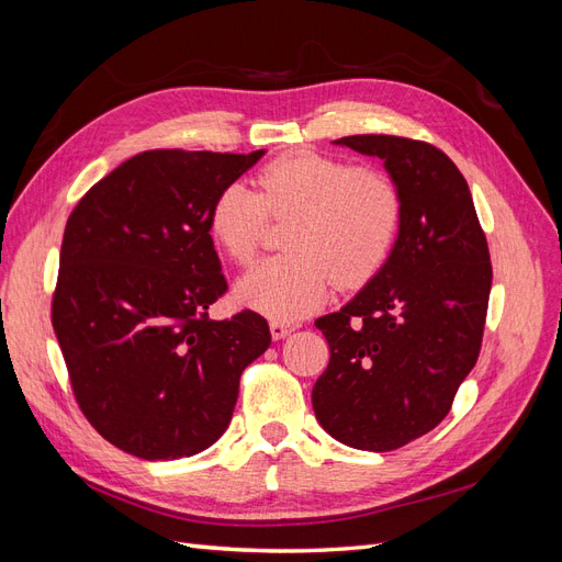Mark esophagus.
Masks as SVG:
<instances>
[{
	"instance_id": "esophagus-1",
	"label": "esophagus",
	"mask_w": 562,
	"mask_h": 562,
	"mask_svg": "<svg viewBox=\"0 0 562 562\" xmlns=\"http://www.w3.org/2000/svg\"><path fill=\"white\" fill-rule=\"evenodd\" d=\"M269 330H271V337H274V339H283L295 330V326H293V323H285V321H269Z\"/></svg>"
}]
</instances>
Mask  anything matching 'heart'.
<instances>
[{"label": "heart", "mask_w": 562, "mask_h": 562, "mask_svg": "<svg viewBox=\"0 0 562 562\" xmlns=\"http://www.w3.org/2000/svg\"><path fill=\"white\" fill-rule=\"evenodd\" d=\"M267 213L293 215L283 248L291 255L252 267L236 285L239 300L271 318H300L342 288L368 281L386 260L401 225V192L384 171L300 149L269 161L258 192L227 184L213 201L209 229L234 262L248 265Z\"/></svg>", "instance_id": "1"}]
</instances>
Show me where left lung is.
<instances>
[{"mask_svg":"<svg viewBox=\"0 0 562 562\" xmlns=\"http://www.w3.org/2000/svg\"><path fill=\"white\" fill-rule=\"evenodd\" d=\"M335 145L384 161L401 192V225L378 274L314 323L330 363L312 405L339 443L386 452L450 413L479 361L492 265L469 184L446 151L398 135H349Z\"/></svg>","mask_w":562,"mask_h":562,"instance_id":"1","label":"left lung"}]
</instances>
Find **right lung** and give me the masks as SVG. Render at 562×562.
Wrapping results in <instances>:
<instances>
[{"instance_id": "right-lung-1", "label": "right lung", "mask_w": 562, "mask_h": 562, "mask_svg": "<svg viewBox=\"0 0 562 562\" xmlns=\"http://www.w3.org/2000/svg\"><path fill=\"white\" fill-rule=\"evenodd\" d=\"M262 155L143 151L67 217L50 321L81 413L119 450L155 462L213 446L271 342L250 310L209 318L227 291L209 213Z\"/></svg>"}]
</instances>
